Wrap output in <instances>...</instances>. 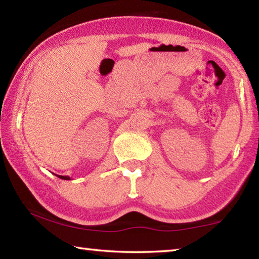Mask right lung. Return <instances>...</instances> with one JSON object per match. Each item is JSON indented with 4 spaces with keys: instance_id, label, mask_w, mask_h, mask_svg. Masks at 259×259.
I'll use <instances>...</instances> for the list:
<instances>
[{
    "instance_id": "add662e5",
    "label": "right lung",
    "mask_w": 259,
    "mask_h": 259,
    "mask_svg": "<svg viewBox=\"0 0 259 259\" xmlns=\"http://www.w3.org/2000/svg\"><path fill=\"white\" fill-rule=\"evenodd\" d=\"M58 177L60 179H65V181H69V179H71V177H68V176H60V175H58Z\"/></svg>"
}]
</instances>
